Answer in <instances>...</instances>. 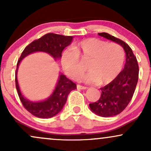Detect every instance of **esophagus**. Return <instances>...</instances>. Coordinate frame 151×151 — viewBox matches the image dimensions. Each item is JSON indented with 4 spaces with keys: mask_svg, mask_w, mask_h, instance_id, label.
<instances>
[{
    "mask_svg": "<svg viewBox=\"0 0 151 151\" xmlns=\"http://www.w3.org/2000/svg\"><path fill=\"white\" fill-rule=\"evenodd\" d=\"M77 89H87V87H86V86L79 85V84H77Z\"/></svg>",
    "mask_w": 151,
    "mask_h": 151,
    "instance_id": "1",
    "label": "esophagus"
}]
</instances>
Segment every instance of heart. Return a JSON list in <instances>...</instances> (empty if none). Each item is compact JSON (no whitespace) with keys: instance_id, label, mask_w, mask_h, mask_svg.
<instances>
[{"instance_id":"obj_1","label":"heart","mask_w":151,"mask_h":151,"mask_svg":"<svg viewBox=\"0 0 151 151\" xmlns=\"http://www.w3.org/2000/svg\"><path fill=\"white\" fill-rule=\"evenodd\" d=\"M72 50L62 54V64L65 73L77 80L84 72L81 62H88L89 74L86 80L97 85L109 84L119 75L124 66L125 52L117 43H109L99 38L82 40L74 44Z\"/></svg>"}]
</instances>
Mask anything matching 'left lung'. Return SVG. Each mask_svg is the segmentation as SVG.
Listing matches in <instances>:
<instances>
[{
    "instance_id": "1",
    "label": "left lung",
    "mask_w": 151,
    "mask_h": 151,
    "mask_svg": "<svg viewBox=\"0 0 151 151\" xmlns=\"http://www.w3.org/2000/svg\"><path fill=\"white\" fill-rule=\"evenodd\" d=\"M98 34L120 45L126 52L124 70L111 82L100 88L101 93L97 101L89 104L93 113L102 117H111L122 112L131 101L138 83L139 70L136 56L127 43L106 32Z\"/></svg>"
}]
</instances>
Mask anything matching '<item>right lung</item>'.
<instances>
[{"label": "right lung", "mask_w": 151, "mask_h": 151, "mask_svg": "<svg viewBox=\"0 0 151 151\" xmlns=\"http://www.w3.org/2000/svg\"><path fill=\"white\" fill-rule=\"evenodd\" d=\"M72 39L73 37L72 36L47 33L29 44L22 51L19 58L15 72V86L24 108L35 116L40 119H49L58 114L65 104L69 93L72 90L77 89V85L64 74H60L52 94L47 99L37 102L30 101L22 96L19 88L17 79L19 64L27 55L35 52H45L50 54L55 60L60 59L62 57L63 50L70 45Z\"/></svg>", "instance_id": "1"}]
</instances>
